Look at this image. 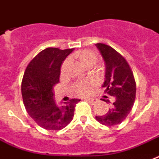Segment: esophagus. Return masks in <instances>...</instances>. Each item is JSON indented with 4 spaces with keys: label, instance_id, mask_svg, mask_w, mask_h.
Returning a JSON list of instances; mask_svg holds the SVG:
<instances>
[{
    "label": "esophagus",
    "instance_id": "obj_1",
    "mask_svg": "<svg viewBox=\"0 0 159 159\" xmlns=\"http://www.w3.org/2000/svg\"><path fill=\"white\" fill-rule=\"evenodd\" d=\"M86 101H87L89 103L91 104V105H93V104L97 102V99H96V98H88V99H86Z\"/></svg>",
    "mask_w": 159,
    "mask_h": 159
}]
</instances>
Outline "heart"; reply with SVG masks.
I'll return each mask as SVG.
<instances>
[{"label": "heart", "instance_id": "heart-1", "mask_svg": "<svg viewBox=\"0 0 159 159\" xmlns=\"http://www.w3.org/2000/svg\"><path fill=\"white\" fill-rule=\"evenodd\" d=\"M97 54L91 51H84L80 54V63L88 62H96L97 61ZM94 84L92 82H81L79 83L76 87H75V91L76 94H78L79 96H86L90 93V91L93 87Z\"/></svg>", "mask_w": 159, "mask_h": 159}]
</instances>
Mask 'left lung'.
I'll return each instance as SVG.
<instances>
[{
    "mask_svg": "<svg viewBox=\"0 0 159 159\" xmlns=\"http://www.w3.org/2000/svg\"><path fill=\"white\" fill-rule=\"evenodd\" d=\"M105 63V80L102 87L105 93L115 97L108 112L102 116H96L102 125L113 126L122 123L132 109L135 99L136 86L131 69L124 57L111 46L96 44ZM108 97L104 96L102 101L110 102Z\"/></svg>",
    "mask_w": 159,
    "mask_h": 159,
    "instance_id": "left-lung-1",
    "label": "left lung"
}]
</instances>
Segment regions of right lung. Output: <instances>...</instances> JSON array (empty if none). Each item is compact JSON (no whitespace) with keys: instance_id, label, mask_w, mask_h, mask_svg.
<instances>
[{"instance_id":"obj_1","label":"right lung","mask_w":159,"mask_h":159,"mask_svg":"<svg viewBox=\"0 0 159 159\" xmlns=\"http://www.w3.org/2000/svg\"><path fill=\"white\" fill-rule=\"evenodd\" d=\"M73 49L48 47L29 63L22 80V97L26 111L40 127L59 130L71 122L80 99H71L62 105L54 101L53 86L59 82L61 65Z\"/></svg>"}]
</instances>
